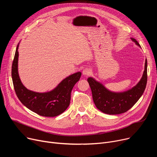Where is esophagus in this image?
Returning a JSON list of instances; mask_svg holds the SVG:
<instances>
[{
  "mask_svg": "<svg viewBox=\"0 0 157 157\" xmlns=\"http://www.w3.org/2000/svg\"><path fill=\"white\" fill-rule=\"evenodd\" d=\"M91 73H92V69L90 68L86 67L83 70V74L84 76H88Z\"/></svg>",
  "mask_w": 157,
  "mask_h": 157,
  "instance_id": "1",
  "label": "esophagus"
}]
</instances>
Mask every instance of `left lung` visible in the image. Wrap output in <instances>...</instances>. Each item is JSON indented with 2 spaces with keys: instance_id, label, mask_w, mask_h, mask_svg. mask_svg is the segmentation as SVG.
Instances as JSON below:
<instances>
[{
  "instance_id": "1",
  "label": "left lung",
  "mask_w": 157,
  "mask_h": 157,
  "mask_svg": "<svg viewBox=\"0 0 157 157\" xmlns=\"http://www.w3.org/2000/svg\"><path fill=\"white\" fill-rule=\"evenodd\" d=\"M132 40L140 46L135 39ZM147 60L143 77L139 83L127 92L114 93L107 90L102 84L92 78L87 81L92 93L94 102L97 108L108 114H118L128 111L137 102L143 95L147 83Z\"/></svg>"
}]
</instances>
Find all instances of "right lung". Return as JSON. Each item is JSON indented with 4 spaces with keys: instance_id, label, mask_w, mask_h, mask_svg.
I'll use <instances>...</instances> for the list:
<instances>
[{
    "instance_id": "right-lung-1",
    "label": "right lung",
    "mask_w": 157,
    "mask_h": 157,
    "mask_svg": "<svg viewBox=\"0 0 157 157\" xmlns=\"http://www.w3.org/2000/svg\"><path fill=\"white\" fill-rule=\"evenodd\" d=\"M18 45L16 49L12 64L11 75L14 88L21 102L28 109L39 115L54 117L62 114L69 107L71 91L79 80L81 73L73 74L63 79L53 90L46 93H37L25 87L18 72Z\"/></svg>"
}]
</instances>
